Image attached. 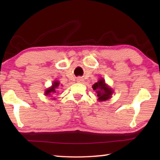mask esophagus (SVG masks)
<instances>
[{
  "instance_id": "1",
  "label": "esophagus",
  "mask_w": 160,
  "mask_h": 160,
  "mask_svg": "<svg viewBox=\"0 0 160 160\" xmlns=\"http://www.w3.org/2000/svg\"><path fill=\"white\" fill-rule=\"evenodd\" d=\"M77 82H80V83H82V82H83V81H84V80H83V78H81V77H79V78H77Z\"/></svg>"
}]
</instances>
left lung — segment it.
Wrapping results in <instances>:
<instances>
[{"instance_id":"obj_1","label":"left lung","mask_w":160,"mask_h":160,"mask_svg":"<svg viewBox=\"0 0 160 160\" xmlns=\"http://www.w3.org/2000/svg\"><path fill=\"white\" fill-rule=\"evenodd\" d=\"M92 88L96 91L98 100L100 102L107 101L110 99L113 92L112 89L105 83V80L103 78H101L98 82L94 83L92 85Z\"/></svg>"}]
</instances>
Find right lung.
<instances>
[{
  "instance_id": "1",
  "label": "right lung",
  "mask_w": 160,
  "mask_h": 160,
  "mask_svg": "<svg viewBox=\"0 0 160 160\" xmlns=\"http://www.w3.org/2000/svg\"><path fill=\"white\" fill-rule=\"evenodd\" d=\"M59 85H60V82H59L57 80L54 81L52 84V85H51L49 88H48L45 90V93H44L45 95L51 96L52 94L56 93V91H57V89L59 87Z\"/></svg>"
}]
</instances>
